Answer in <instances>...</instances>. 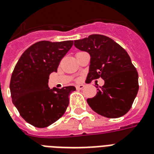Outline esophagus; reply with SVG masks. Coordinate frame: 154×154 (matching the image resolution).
Returning a JSON list of instances; mask_svg holds the SVG:
<instances>
[{
	"mask_svg": "<svg viewBox=\"0 0 154 154\" xmlns=\"http://www.w3.org/2000/svg\"><path fill=\"white\" fill-rule=\"evenodd\" d=\"M84 88H85V85H76V88L78 89V90H81V89H83Z\"/></svg>",
	"mask_w": 154,
	"mask_h": 154,
	"instance_id": "34e87169",
	"label": "esophagus"
}]
</instances>
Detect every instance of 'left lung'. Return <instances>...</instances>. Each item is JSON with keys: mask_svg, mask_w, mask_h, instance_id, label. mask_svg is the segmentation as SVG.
I'll use <instances>...</instances> for the list:
<instances>
[{"mask_svg": "<svg viewBox=\"0 0 154 154\" xmlns=\"http://www.w3.org/2000/svg\"><path fill=\"white\" fill-rule=\"evenodd\" d=\"M74 46L91 56L88 83L99 77L105 81L98 88L96 95L87 99L90 107L108 118L126 114L139 91V75L127 51L113 40L100 34L76 40Z\"/></svg>", "mask_w": 154, "mask_h": 154, "instance_id": "1", "label": "left lung"}]
</instances>
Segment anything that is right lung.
I'll return each mask as SVG.
<instances>
[{
  "label": "right lung",
  "mask_w": 154,
  "mask_h": 154,
  "mask_svg": "<svg viewBox=\"0 0 154 154\" xmlns=\"http://www.w3.org/2000/svg\"><path fill=\"white\" fill-rule=\"evenodd\" d=\"M73 41H42L31 45L16 63L10 81L12 103L27 123L46 128L58 121L69 105L74 86L48 88L49 75L57 72Z\"/></svg>",
  "instance_id": "add662e5"
}]
</instances>
